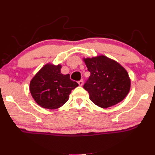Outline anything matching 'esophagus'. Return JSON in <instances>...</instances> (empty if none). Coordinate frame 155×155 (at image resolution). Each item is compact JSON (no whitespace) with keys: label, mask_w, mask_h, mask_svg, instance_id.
<instances>
[{"label":"esophagus","mask_w":155,"mask_h":155,"mask_svg":"<svg viewBox=\"0 0 155 155\" xmlns=\"http://www.w3.org/2000/svg\"><path fill=\"white\" fill-rule=\"evenodd\" d=\"M78 85H79L80 86H82V85H83V79H81V81H78Z\"/></svg>","instance_id":"esophagus-1"}]
</instances>
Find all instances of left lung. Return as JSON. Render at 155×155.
<instances>
[{"label": "left lung", "instance_id": "8db88e82", "mask_svg": "<svg viewBox=\"0 0 155 155\" xmlns=\"http://www.w3.org/2000/svg\"><path fill=\"white\" fill-rule=\"evenodd\" d=\"M84 61L91 74L83 88L95 105L106 108L127 96L131 81L127 72L119 63L104 55L85 58Z\"/></svg>", "mask_w": 155, "mask_h": 155}]
</instances>
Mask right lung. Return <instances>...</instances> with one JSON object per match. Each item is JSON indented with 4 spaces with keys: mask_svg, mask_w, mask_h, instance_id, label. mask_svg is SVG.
Masks as SVG:
<instances>
[{
    "mask_svg": "<svg viewBox=\"0 0 155 155\" xmlns=\"http://www.w3.org/2000/svg\"><path fill=\"white\" fill-rule=\"evenodd\" d=\"M61 66L47 64L30 81V91L34 100L44 108L57 109L69 99L72 89L78 84L70 78V74L61 73Z\"/></svg>",
    "mask_w": 155,
    "mask_h": 155,
    "instance_id": "right-lung-1",
    "label": "right lung"
}]
</instances>
